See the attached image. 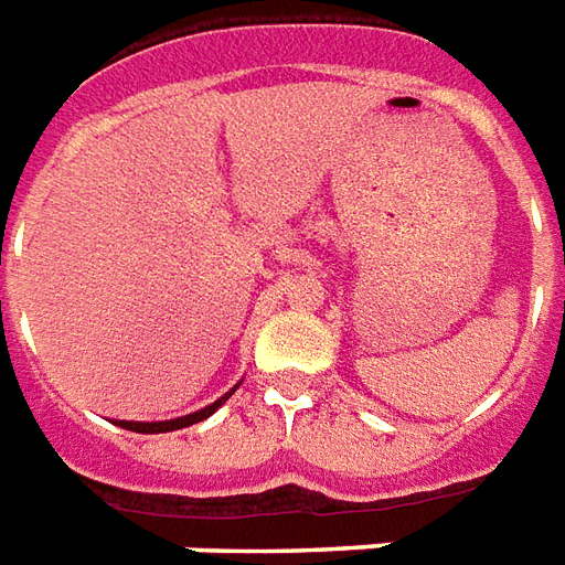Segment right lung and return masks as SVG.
<instances>
[{"label":"right lung","instance_id":"add662e5","mask_svg":"<svg viewBox=\"0 0 565 565\" xmlns=\"http://www.w3.org/2000/svg\"><path fill=\"white\" fill-rule=\"evenodd\" d=\"M238 387V384H235ZM235 387L230 393H223L217 403L205 405V408H199V412H193V415H184V417H174V420H150V424H139V420H117V426H124V429H132V433H172V429H184V426L190 424H199V420H205V417H211L217 408H221L230 396L235 393Z\"/></svg>","mask_w":565,"mask_h":565}]
</instances>
